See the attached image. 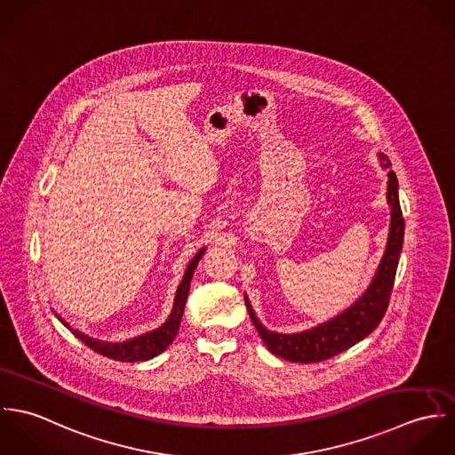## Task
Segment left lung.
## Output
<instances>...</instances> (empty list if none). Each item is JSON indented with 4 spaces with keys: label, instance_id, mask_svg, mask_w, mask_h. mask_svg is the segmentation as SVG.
I'll return each instance as SVG.
<instances>
[{
    "label": "left lung",
    "instance_id": "left-lung-1",
    "mask_svg": "<svg viewBox=\"0 0 455 455\" xmlns=\"http://www.w3.org/2000/svg\"><path fill=\"white\" fill-rule=\"evenodd\" d=\"M380 161H384V166L389 168L387 156L380 154ZM387 175H389L387 199L390 204L387 249L380 260L379 271L371 285L348 310H345L334 319L317 325L310 331L298 332V334H280V332L267 331L264 325L260 324L249 299L245 298L249 315L256 325L264 345L269 348L271 354L292 363H305V364L321 363L350 348L357 341L364 339L382 323L389 307L390 292L394 287L395 269H397V262L403 249V238H404V219L399 206L397 179L392 170H389Z\"/></svg>",
    "mask_w": 455,
    "mask_h": 455
}]
</instances>
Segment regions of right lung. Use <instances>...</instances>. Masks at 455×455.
<instances>
[{"mask_svg": "<svg viewBox=\"0 0 455 455\" xmlns=\"http://www.w3.org/2000/svg\"><path fill=\"white\" fill-rule=\"evenodd\" d=\"M204 249L199 251L195 256V259L189 262L188 269H186V275H184V280L180 282L179 285V291H177V298H175V305H173V312L170 315V319L161 325L159 329L156 331H150L143 336H138V338H132L130 341H124V343H107V341H100V339H92L89 338L87 334L69 327L66 324L63 319H60L63 324L82 341L85 343L89 348H92L94 352L105 355V357H110L114 361H123V363H136V361H147V359H152L154 355L161 354L166 350V347L173 341V338L177 336L179 332V327H180V321H182V315H184V307H186V299H188V294H189V289H191V280H193V275H195L196 266H197V260L201 259Z\"/></svg>", "mask_w": 455, "mask_h": 455, "instance_id": "add662e5", "label": "right lung"}]
</instances>
